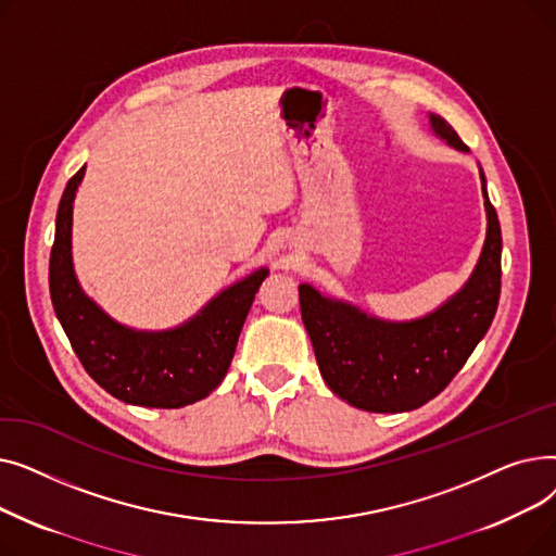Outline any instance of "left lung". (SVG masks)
<instances>
[{
  "label": "left lung",
  "instance_id": "1",
  "mask_svg": "<svg viewBox=\"0 0 556 556\" xmlns=\"http://www.w3.org/2000/svg\"><path fill=\"white\" fill-rule=\"evenodd\" d=\"M430 126L457 151H469L453 126L430 114ZM486 239L478 266L440 308L410 323H388L300 286L302 319L319 374L333 394L367 413H405L440 394L473 354L501 300V223L486 193Z\"/></svg>",
  "mask_w": 556,
  "mask_h": 556
}]
</instances>
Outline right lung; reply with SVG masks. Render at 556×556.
Instances as JSON below:
<instances>
[{"label": "right lung", "instance_id": "1", "mask_svg": "<svg viewBox=\"0 0 556 556\" xmlns=\"http://www.w3.org/2000/svg\"><path fill=\"white\" fill-rule=\"evenodd\" d=\"M85 166L67 182L55 214L49 258L53 311L78 361L114 399L143 407H185L210 396L225 378L239 333L268 268L225 288L189 323L168 331H135L83 293L72 263V212Z\"/></svg>", "mask_w": 556, "mask_h": 556}]
</instances>
